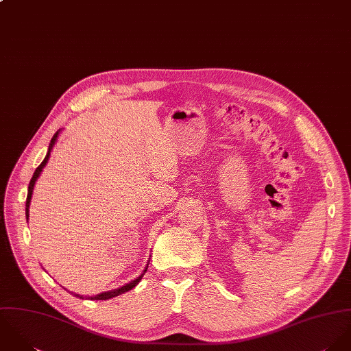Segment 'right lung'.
Returning <instances> with one entry per match:
<instances>
[{"mask_svg": "<svg viewBox=\"0 0 351 351\" xmlns=\"http://www.w3.org/2000/svg\"><path fill=\"white\" fill-rule=\"evenodd\" d=\"M58 134H60V132H57V133L54 134V137L50 141L49 152H47L45 160L40 162V165L35 169L34 176H32V179H31V182H29V184H28V194H27V201H25V217H27V221H28V217H29V213H28V211H29V202H31V197H32V191H34L35 182L38 180V178H39L42 169L45 168V165L47 164V161H49V158H50V152H51V149H53L56 141L58 138ZM146 270H147V266L145 267V270H143V273L141 274L140 277H137L136 280H132L130 283H126L125 286H122V287H119V289H114V290H110V291H104V293H100V294H96V295H92V297H86V298H89V300H108V298L117 297V295H119V294H123V293L132 290L133 287H136V286L138 285V282L142 280V277H143V274L146 273ZM73 295H75V297H78V298H84V295H80V294H75V293H73Z\"/></svg>", "mask_w": 351, "mask_h": 351, "instance_id": "add662e5", "label": "right lung"}]
</instances>
